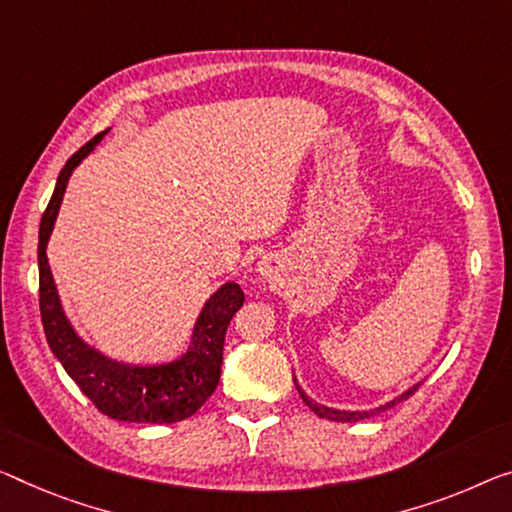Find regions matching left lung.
<instances>
[{"mask_svg":"<svg viewBox=\"0 0 512 512\" xmlns=\"http://www.w3.org/2000/svg\"><path fill=\"white\" fill-rule=\"evenodd\" d=\"M295 380V377H293ZM295 387H297V391H300V396H302V400L306 405L311 407L313 412H316L320 419H329V421H341V423H352V421H361V419H368V416H373V414H380V412H384V410H391L393 405L396 403H400V400H405V398H410L412 393L421 387V382L419 384H414L412 389H407L403 396L400 398H396V400H391V403H387V405H382V407H375V410H371V412H341V410H329V407H325V405H318V403H313V400L306 396V393L300 389V384H297V380H295Z\"/></svg>","mask_w":512,"mask_h":512,"instance_id":"8db88e82","label":"left lung"}]
</instances>
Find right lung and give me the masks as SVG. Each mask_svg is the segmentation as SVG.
<instances>
[{"label":"right lung","instance_id":"right-lung-1","mask_svg":"<svg viewBox=\"0 0 512 512\" xmlns=\"http://www.w3.org/2000/svg\"><path fill=\"white\" fill-rule=\"evenodd\" d=\"M105 135L107 130L70 157L66 167L61 169L52 199L43 212L41 231H38V304H41L45 338L54 357L61 361L66 373L102 414L128 423H176L192 416L217 389L219 375H222L226 329L240 306L245 304V293L238 283H224L203 306L196 320L192 348L171 364L125 366L102 357L75 334L61 311L45 247L70 174Z\"/></svg>","mask_w":512,"mask_h":512}]
</instances>
